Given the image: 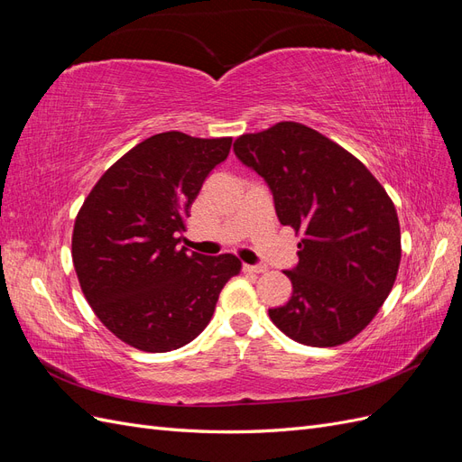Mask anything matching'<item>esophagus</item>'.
Segmentation results:
<instances>
[{
    "mask_svg": "<svg viewBox=\"0 0 462 462\" xmlns=\"http://www.w3.org/2000/svg\"><path fill=\"white\" fill-rule=\"evenodd\" d=\"M245 272H248V273H265V272H268V268H265L263 263H260V265H248V263H245Z\"/></svg>",
    "mask_w": 462,
    "mask_h": 462,
    "instance_id": "obj_1",
    "label": "esophagus"
}]
</instances>
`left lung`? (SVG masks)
<instances>
[{"label":"left lung","mask_w":462,"mask_h":462,"mask_svg":"<svg viewBox=\"0 0 462 462\" xmlns=\"http://www.w3.org/2000/svg\"><path fill=\"white\" fill-rule=\"evenodd\" d=\"M233 150L265 179L282 226L302 235L283 272L292 297L270 318L292 341L337 346L365 329L393 289L401 227L393 200L368 167L302 123L241 134Z\"/></svg>","instance_id":"left-lung-1"}]
</instances>
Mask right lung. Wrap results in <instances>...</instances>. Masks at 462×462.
<instances>
[{"label": "right lung", "mask_w": 462, "mask_h": 462, "mask_svg": "<svg viewBox=\"0 0 462 462\" xmlns=\"http://www.w3.org/2000/svg\"><path fill=\"white\" fill-rule=\"evenodd\" d=\"M231 141L153 134L111 165L79 209L71 254L82 295L138 351H175L199 337L221 289L241 272L233 254L179 248L190 206Z\"/></svg>", "instance_id": "obj_1"}]
</instances>
